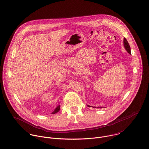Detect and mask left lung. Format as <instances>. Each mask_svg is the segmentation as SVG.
I'll return each mask as SVG.
<instances>
[{
  "instance_id": "left-lung-1",
  "label": "left lung",
  "mask_w": 149,
  "mask_h": 149,
  "mask_svg": "<svg viewBox=\"0 0 149 149\" xmlns=\"http://www.w3.org/2000/svg\"><path fill=\"white\" fill-rule=\"evenodd\" d=\"M123 43H124V46H125V47L126 50L127 51V52L129 54H131V49H130V45H129V43H128L127 40H126L125 38H124V40H123ZM88 106L89 107H91L90 106ZM93 108H96V107H93ZM102 108V107H98L97 108Z\"/></svg>"
}]
</instances>
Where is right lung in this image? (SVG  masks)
<instances>
[{"label": "right lung", "mask_w": 149, "mask_h": 149, "mask_svg": "<svg viewBox=\"0 0 149 149\" xmlns=\"http://www.w3.org/2000/svg\"><path fill=\"white\" fill-rule=\"evenodd\" d=\"M60 106H57V107L55 109V110H54L52 113V114H54V113L58 112L60 111Z\"/></svg>", "instance_id": "add662e5"}]
</instances>
